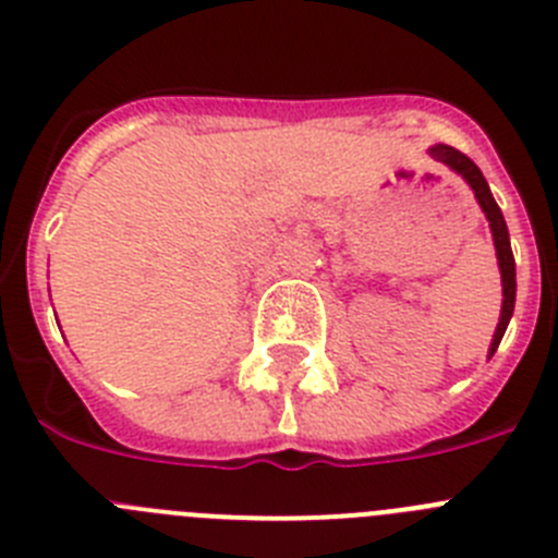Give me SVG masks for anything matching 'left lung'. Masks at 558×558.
I'll return each mask as SVG.
<instances>
[{"mask_svg": "<svg viewBox=\"0 0 558 558\" xmlns=\"http://www.w3.org/2000/svg\"><path fill=\"white\" fill-rule=\"evenodd\" d=\"M430 156H436L438 161H445L447 167L463 175V181L472 186L475 192L477 204H481L483 215L489 220V229L492 236H495V248H497V265H500V276H502V310H500V324L495 329V338H492V347H489V357L497 352L500 347L502 332L509 327L511 322V313H514V295H517V274H514V254H511V243H509V229H506V220H502V211L500 206L495 204L492 198L489 184L483 179V172L477 170L475 161L470 156H463L461 150L450 145H436L430 147Z\"/></svg>", "mask_w": 558, "mask_h": 558, "instance_id": "obj_1", "label": "left lung"}]
</instances>
